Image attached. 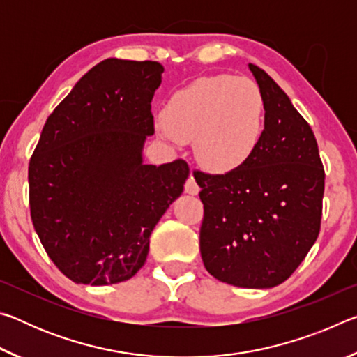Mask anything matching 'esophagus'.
Segmentation results:
<instances>
[{"mask_svg": "<svg viewBox=\"0 0 357 357\" xmlns=\"http://www.w3.org/2000/svg\"><path fill=\"white\" fill-rule=\"evenodd\" d=\"M185 192L189 193V195H197V193L200 192V185L197 184V181L192 176V174L185 181Z\"/></svg>", "mask_w": 357, "mask_h": 357, "instance_id": "34e87169", "label": "esophagus"}]
</instances>
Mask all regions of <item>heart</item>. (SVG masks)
<instances>
[{
	"label": "heart",
	"mask_w": 357,
	"mask_h": 357,
	"mask_svg": "<svg viewBox=\"0 0 357 357\" xmlns=\"http://www.w3.org/2000/svg\"><path fill=\"white\" fill-rule=\"evenodd\" d=\"M266 104L258 84L244 77H202L167 102L157 130L168 142H192L197 160L215 173L244 167L261 144Z\"/></svg>",
	"instance_id": "1"
}]
</instances>
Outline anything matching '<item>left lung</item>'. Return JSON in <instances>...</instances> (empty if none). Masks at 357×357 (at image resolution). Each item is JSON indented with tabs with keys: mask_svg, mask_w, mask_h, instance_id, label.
<instances>
[{
	"mask_svg": "<svg viewBox=\"0 0 357 357\" xmlns=\"http://www.w3.org/2000/svg\"><path fill=\"white\" fill-rule=\"evenodd\" d=\"M249 69L264 98V135L238 170L193 172L204 206L200 252L217 280L273 288L294 273L318 238L324 168L309 123L263 69Z\"/></svg>",
	"mask_w": 357,
	"mask_h": 357,
	"instance_id": "left-lung-1",
	"label": "left lung"
}]
</instances>
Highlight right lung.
<instances>
[{
  "label": "right lung",
  "instance_id": "1",
  "mask_svg": "<svg viewBox=\"0 0 357 357\" xmlns=\"http://www.w3.org/2000/svg\"><path fill=\"white\" fill-rule=\"evenodd\" d=\"M162 72L157 61L108 58L77 82L42 129L28 168L29 209L47 255L72 282L132 279L157 222L184 190L187 162H143Z\"/></svg>",
  "mask_w": 357,
  "mask_h": 357
}]
</instances>
